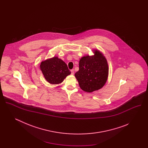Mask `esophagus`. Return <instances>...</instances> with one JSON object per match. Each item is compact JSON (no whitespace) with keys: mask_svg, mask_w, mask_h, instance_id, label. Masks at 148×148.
<instances>
[{"mask_svg":"<svg viewBox=\"0 0 148 148\" xmlns=\"http://www.w3.org/2000/svg\"><path fill=\"white\" fill-rule=\"evenodd\" d=\"M74 69H71V75H74Z\"/></svg>","mask_w":148,"mask_h":148,"instance_id":"34e87169","label":"esophagus"}]
</instances>
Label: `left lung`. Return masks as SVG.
<instances>
[{
    "label": "left lung",
    "instance_id": "obj_1",
    "mask_svg": "<svg viewBox=\"0 0 148 148\" xmlns=\"http://www.w3.org/2000/svg\"><path fill=\"white\" fill-rule=\"evenodd\" d=\"M94 55L82 57L79 61V69L75 74L80 88L88 92L98 90L106 84L109 68L106 57L97 50Z\"/></svg>",
    "mask_w": 148,
    "mask_h": 148
}]
</instances>
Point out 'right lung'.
Here are the masks:
<instances>
[{"label":"right lung","mask_w":148,"mask_h":148,"mask_svg":"<svg viewBox=\"0 0 148 148\" xmlns=\"http://www.w3.org/2000/svg\"><path fill=\"white\" fill-rule=\"evenodd\" d=\"M40 67L45 79L51 84L62 83L71 74L66 63L56 56L42 61Z\"/></svg>","instance_id":"obj_1"}]
</instances>
